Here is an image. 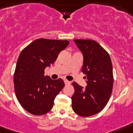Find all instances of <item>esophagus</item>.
Returning a JSON list of instances; mask_svg holds the SVG:
<instances>
[{
    "mask_svg": "<svg viewBox=\"0 0 133 133\" xmlns=\"http://www.w3.org/2000/svg\"><path fill=\"white\" fill-rule=\"evenodd\" d=\"M64 83H65V85H70V84H71V82H70V81H67V80H64Z\"/></svg>",
    "mask_w": 133,
    "mask_h": 133,
    "instance_id": "1",
    "label": "esophagus"
}]
</instances>
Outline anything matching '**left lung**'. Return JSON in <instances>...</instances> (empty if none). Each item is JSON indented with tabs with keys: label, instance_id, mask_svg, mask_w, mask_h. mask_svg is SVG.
I'll use <instances>...</instances> for the list:
<instances>
[{
	"label": "left lung",
	"instance_id": "1",
	"mask_svg": "<svg viewBox=\"0 0 133 133\" xmlns=\"http://www.w3.org/2000/svg\"><path fill=\"white\" fill-rule=\"evenodd\" d=\"M83 55L82 72L87 78L83 88L74 82L72 108L77 115L90 117L100 112L108 103L112 91L114 77L109 53L98 42L90 39H74Z\"/></svg>",
	"mask_w": 133,
	"mask_h": 133
}]
</instances>
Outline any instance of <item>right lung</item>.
<instances>
[{
    "instance_id": "1",
    "label": "right lung",
    "mask_w": 133,
    "mask_h": 133,
    "mask_svg": "<svg viewBox=\"0 0 133 133\" xmlns=\"http://www.w3.org/2000/svg\"><path fill=\"white\" fill-rule=\"evenodd\" d=\"M69 44L67 40L38 39L21 52L14 74V91L23 108L32 115L48 113L64 87L62 79L52 80L44 74Z\"/></svg>"
}]
</instances>
